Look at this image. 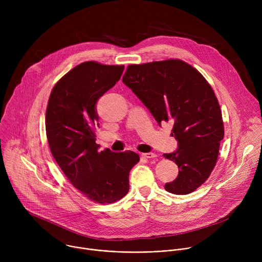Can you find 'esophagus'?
I'll return each instance as SVG.
<instances>
[{
    "label": "esophagus",
    "instance_id": "esophagus-1",
    "mask_svg": "<svg viewBox=\"0 0 262 262\" xmlns=\"http://www.w3.org/2000/svg\"><path fill=\"white\" fill-rule=\"evenodd\" d=\"M142 157L145 159H155L157 155L154 152H147V154H142Z\"/></svg>",
    "mask_w": 262,
    "mask_h": 262
}]
</instances>
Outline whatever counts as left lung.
<instances>
[{
  "mask_svg": "<svg viewBox=\"0 0 262 262\" xmlns=\"http://www.w3.org/2000/svg\"><path fill=\"white\" fill-rule=\"evenodd\" d=\"M122 82L138 96L161 125L173 123L177 150L164 154L178 166L177 177L165 184L167 192L186 195L212 172L224 138L221 107L202 74L190 64L170 59L133 64Z\"/></svg>",
  "mask_w": 262,
  "mask_h": 262,
  "instance_id": "obj_1",
  "label": "left lung"
}]
</instances>
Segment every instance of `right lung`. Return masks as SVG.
<instances>
[{"label": "right lung", "mask_w": 262, "mask_h": 262, "mask_svg": "<svg viewBox=\"0 0 262 262\" xmlns=\"http://www.w3.org/2000/svg\"><path fill=\"white\" fill-rule=\"evenodd\" d=\"M123 65L94 61L72 68L54 86L46 115L50 149L71 184L96 203H113L129 190V171L139 162L130 150L98 151L96 102L120 80Z\"/></svg>", "instance_id": "1"}]
</instances>
